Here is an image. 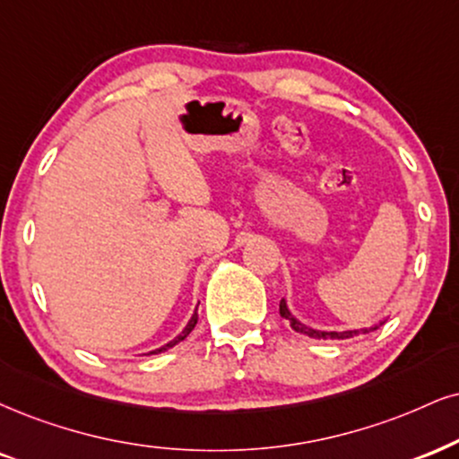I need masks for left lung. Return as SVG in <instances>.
Wrapping results in <instances>:
<instances>
[{
	"label": "left lung",
	"mask_w": 459,
	"mask_h": 459,
	"mask_svg": "<svg viewBox=\"0 0 459 459\" xmlns=\"http://www.w3.org/2000/svg\"><path fill=\"white\" fill-rule=\"evenodd\" d=\"M279 313H281L282 319L290 321V325L293 327V330L299 332V333H307V336H310V338H338V341H341V338H351V336H355V333H359V332H319V330H313V327L299 324L296 316H293V315L290 313V308H287L285 299H281ZM383 324H385V321H381V324L372 327V330H378V327H381ZM366 332H368V330H364V333H366Z\"/></svg>",
	"instance_id": "left-lung-1"
}]
</instances>
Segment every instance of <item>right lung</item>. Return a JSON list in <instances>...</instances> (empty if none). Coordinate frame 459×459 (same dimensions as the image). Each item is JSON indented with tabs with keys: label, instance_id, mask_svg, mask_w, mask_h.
<instances>
[{
	"label": "right lung",
	"instance_id": "right-lung-1",
	"mask_svg": "<svg viewBox=\"0 0 459 459\" xmlns=\"http://www.w3.org/2000/svg\"><path fill=\"white\" fill-rule=\"evenodd\" d=\"M195 324H197V310H195V313H194V316H191V319H189V324H186V327H185V330H183V332H180V333H178V336H177V338H174V341H169L168 344H163V347H160V349L151 351V353H161V351H168L169 347H174V344H177V342H180V341H185V338H186V336H189V333H191V330H194V327H195Z\"/></svg>",
	"mask_w": 459,
	"mask_h": 459
}]
</instances>
